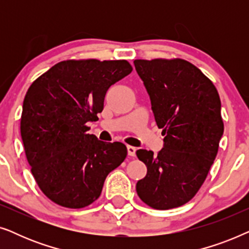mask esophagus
<instances>
[{
    "label": "esophagus",
    "instance_id": "obj_1",
    "mask_svg": "<svg viewBox=\"0 0 249 249\" xmlns=\"http://www.w3.org/2000/svg\"><path fill=\"white\" fill-rule=\"evenodd\" d=\"M127 151H128V155L129 156H135L137 148L134 147V146H127Z\"/></svg>",
    "mask_w": 249,
    "mask_h": 249
}]
</instances>
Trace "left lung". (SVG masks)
<instances>
[{"label": "left lung", "instance_id": "left-lung-1", "mask_svg": "<svg viewBox=\"0 0 249 249\" xmlns=\"http://www.w3.org/2000/svg\"><path fill=\"white\" fill-rule=\"evenodd\" d=\"M134 64L165 136L158 155L136 152L147 166L136 190L153 209H175L196 195L215 160L224 129L220 96L212 81L186 60H135Z\"/></svg>", "mask_w": 249, "mask_h": 249}]
</instances>
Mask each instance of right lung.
Listing matches in <instances>:
<instances>
[{"label": "right lung", "mask_w": 249, "mask_h": 249, "mask_svg": "<svg viewBox=\"0 0 249 249\" xmlns=\"http://www.w3.org/2000/svg\"><path fill=\"white\" fill-rule=\"evenodd\" d=\"M131 71L125 60H67L30 85L20 132L37 185L57 205H90L124 161V144L98 141L86 124L97 120L108 88Z\"/></svg>", "instance_id": "1"}]
</instances>
